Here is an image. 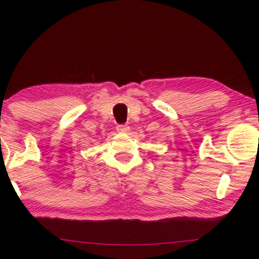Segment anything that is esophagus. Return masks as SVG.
Returning <instances> with one entry per match:
<instances>
[{"label":"esophagus","mask_w":259,"mask_h":259,"mask_svg":"<svg viewBox=\"0 0 259 259\" xmlns=\"http://www.w3.org/2000/svg\"><path fill=\"white\" fill-rule=\"evenodd\" d=\"M116 129H117V131H120V133H128V131L130 130L128 124H119L116 126Z\"/></svg>","instance_id":"obj_1"}]
</instances>
